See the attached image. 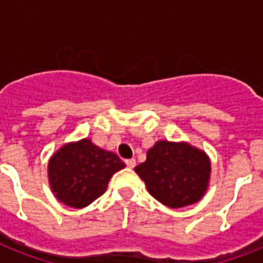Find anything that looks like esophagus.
<instances>
[{
	"instance_id": "1",
	"label": "esophagus",
	"mask_w": 263,
	"mask_h": 263,
	"mask_svg": "<svg viewBox=\"0 0 263 263\" xmlns=\"http://www.w3.org/2000/svg\"><path fill=\"white\" fill-rule=\"evenodd\" d=\"M125 164H127L128 168H135L136 161L134 160V158H131V160H127V161H125Z\"/></svg>"
}]
</instances>
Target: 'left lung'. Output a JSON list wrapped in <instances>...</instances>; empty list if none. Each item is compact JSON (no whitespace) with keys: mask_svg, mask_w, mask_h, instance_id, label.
Masks as SVG:
<instances>
[{"mask_svg":"<svg viewBox=\"0 0 263 263\" xmlns=\"http://www.w3.org/2000/svg\"><path fill=\"white\" fill-rule=\"evenodd\" d=\"M135 172L144 181L150 195L168 208L180 209L203 198L209 188L212 162L203 150L188 142L157 140Z\"/></svg>","mask_w":263,"mask_h":263,"instance_id":"left-lung-1","label":"left lung"}]
</instances>
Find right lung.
<instances>
[{"label":"right lung","instance_id":"right-lung-1","mask_svg":"<svg viewBox=\"0 0 263 263\" xmlns=\"http://www.w3.org/2000/svg\"><path fill=\"white\" fill-rule=\"evenodd\" d=\"M123 168L125 164L117 154L84 138L68 142L53 153L47 164V179L61 203L82 209L102 195L111 176Z\"/></svg>","mask_w":263,"mask_h":263}]
</instances>
